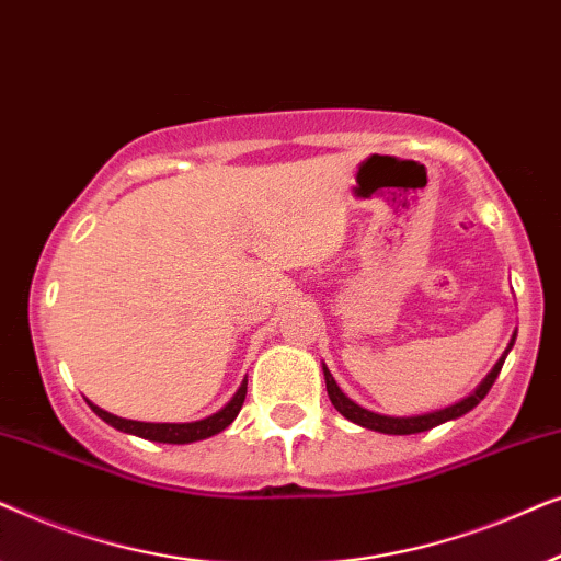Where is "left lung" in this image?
I'll list each match as a JSON object with an SVG mask.
<instances>
[{
	"instance_id": "1",
	"label": "left lung",
	"mask_w": 561,
	"mask_h": 561,
	"mask_svg": "<svg viewBox=\"0 0 561 561\" xmlns=\"http://www.w3.org/2000/svg\"><path fill=\"white\" fill-rule=\"evenodd\" d=\"M511 347H513V342H511ZM505 355H508V352H505ZM505 355H503L501 359H497L493 370H490L488 378L480 382V388L474 390L472 396H467V398H462V401H459V403L447 405V409H442V411L424 413V416L396 419V416H380V413L367 411V409H363V405H357L355 401H350V398L342 393L340 386H336L334 378H332V373H329L327 367H324L327 393H329V401H332L334 409L340 411L344 419L355 421V424H359V426L373 428V432H382V434H419V432H428V428L444 424V421L459 419V416H465L467 411H472L474 405H478V403L482 401V398L488 396V390L493 388L497 373H501V367H503V363H505Z\"/></svg>"
}]
</instances>
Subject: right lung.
I'll return each mask as SVG.
<instances>
[{
    "instance_id": "right-lung-1",
    "label": "right lung",
    "mask_w": 561,
    "mask_h": 561,
    "mask_svg": "<svg viewBox=\"0 0 561 561\" xmlns=\"http://www.w3.org/2000/svg\"><path fill=\"white\" fill-rule=\"evenodd\" d=\"M244 396H248V380L242 382L240 390H237L234 398L225 405V409L217 411L209 419L194 421V424H145V421H129V419L114 416V413H106L94 403H89V405L99 419L106 421V424L114 426V428H119V432L142 436V439H150V442L191 444V442H202V439H206V436L225 432V428L237 419V413H240L242 403H244Z\"/></svg>"
}]
</instances>
